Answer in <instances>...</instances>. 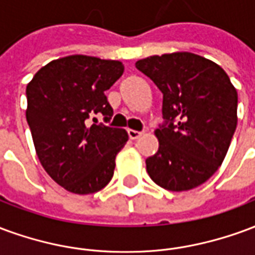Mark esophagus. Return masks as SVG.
Listing matches in <instances>:
<instances>
[{"label": "esophagus", "mask_w": 255, "mask_h": 255, "mask_svg": "<svg viewBox=\"0 0 255 255\" xmlns=\"http://www.w3.org/2000/svg\"><path fill=\"white\" fill-rule=\"evenodd\" d=\"M142 131H135V129H128V136L131 139H138L142 136Z\"/></svg>", "instance_id": "1"}]
</instances>
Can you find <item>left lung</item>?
I'll return each instance as SVG.
<instances>
[{
    "label": "left lung",
    "instance_id": "8db88e82",
    "mask_svg": "<svg viewBox=\"0 0 255 255\" xmlns=\"http://www.w3.org/2000/svg\"><path fill=\"white\" fill-rule=\"evenodd\" d=\"M162 93L160 146L146 160L151 180L187 191L223 164L238 123V93L223 68L187 52L153 56L135 64Z\"/></svg>",
    "mask_w": 255,
    "mask_h": 255
}]
</instances>
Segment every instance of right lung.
Returning <instances> with one entry per match:
<instances>
[{
	"label": "right lung",
	"mask_w": 255,
	"mask_h": 255,
	"mask_svg": "<svg viewBox=\"0 0 255 255\" xmlns=\"http://www.w3.org/2000/svg\"><path fill=\"white\" fill-rule=\"evenodd\" d=\"M123 72L120 61L76 54L42 67L27 86L25 117L38 158L67 191L93 194L113 177L127 132L87 120L98 113L111 120L105 91Z\"/></svg>",
	"instance_id": "1"
}]
</instances>
